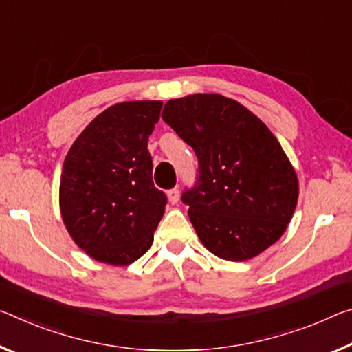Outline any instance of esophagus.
<instances>
[{
  "instance_id": "1",
  "label": "esophagus",
  "mask_w": 352,
  "mask_h": 352,
  "mask_svg": "<svg viewBox=\"0 0 352 352\" xmlns=\"http://www.w3.org/2000/svg\"><path fill=\"white\" fill-rule=\"evenodd\" d=\"M167 199H169L170 204H177L178 200H180V191H178L177 188L170 189V191L167 192Z\"/></svg>"
}]
</instances>
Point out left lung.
Returning <instances> with one entry per match:
<instances>
[{"label": "left lung", "mask_w": 352, "mask_h": 352, "mask_svg": "<svg viewBox=\"0 0 352 352\" xmlns=\"http://www.w3.org/2000/svg\"><path fill=\"white\" fill-rule=\"evenodd\" d=\"M161 117L197 155L199 185L182 200L204 246L228 261L272 246L292 221L299 182L270 128L219 94L172 98Z\"/></svg>", "instance_id": "1"}]
</instances>
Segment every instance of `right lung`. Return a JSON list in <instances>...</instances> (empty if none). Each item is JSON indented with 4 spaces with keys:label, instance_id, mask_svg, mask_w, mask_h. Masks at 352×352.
Returning <instances> with one entry per match:
<instances>
[{
    "label": "right lung",
    "instance_id": "add662e5",
    "mask_svg": "<svg viewBox=\"0 0 352 352\" xmlns=\"http://www.w3.org/2000/svg\"><path fill=\"white\" fill-rule=\"evenodd\" d=\"M163 102L116 103L76 138L60 174L59 208L78 248L94 260L126 266L147 252L166 194L152 180L148 136Z\"/></svg>",
    "mask_w": 352,
    "mask_h": 352
}]
</instances>
